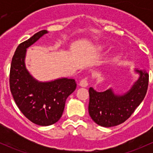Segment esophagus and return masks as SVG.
I'll return each instance as SVG.
<instances>
[{
    "label": "esophagus",
    "mask_w": 153,
    "mask_h": 153,
    "mask_svg": "<svg viewBox=\"0 0 153 153\" xmlns=\"http://www.w3.org/2000/svg\"><path fill=\"white\" fill-rule=\"evenodd\" d=\"M88 82H89V81H88V78L86 77V78H83V79L80 81L79 85L81 86H83V87H86V86H88Z\"/></svg>",
    "instance_id": "esophagus-1"
}]
</instances>
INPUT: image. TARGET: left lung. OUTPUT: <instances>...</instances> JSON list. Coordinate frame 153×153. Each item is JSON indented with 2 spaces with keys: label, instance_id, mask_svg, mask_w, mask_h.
Instances as JSON below:
<instances>
[{
  "label": "left lung",
  "instance_id": "8db88e82",
  "mask_svg": "<svg viewBox=\"0 0 153 153\" xmlns=\"http://www.w3.org/2000/svg\"><path fill=\"white\" fill-rule=\"evenodd\" d=\"M135 72L139 74V78L124 95H115L112 89L99 92L89 88L88 109L97 124L111 127L122 124L142 102L147 91L149 74L145 69H135Z\"/></svg>",
  "mask_w": 153,
  "mask_h": 153
}]
</instances>
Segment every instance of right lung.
<instances>
[{"instance_id": "add662e5", "label": "right lung", "mask_w": 153, "mask_h": 153, "mask_svg": "<svg viewBox=\"0 0 153 153\" xmlns=\"http://www.w3.org/2000/svg\"><path fill=\"white\" fill-rule=\"evenodd\" d=\"M41 30L17 47L10 67V86L21 112L30 121L40 126H49L61 118L66 100L76 89L74 79L59 78L40 82L29 74L25 67L27 49L47 33Z\"/></svg>"}]
</instances>
